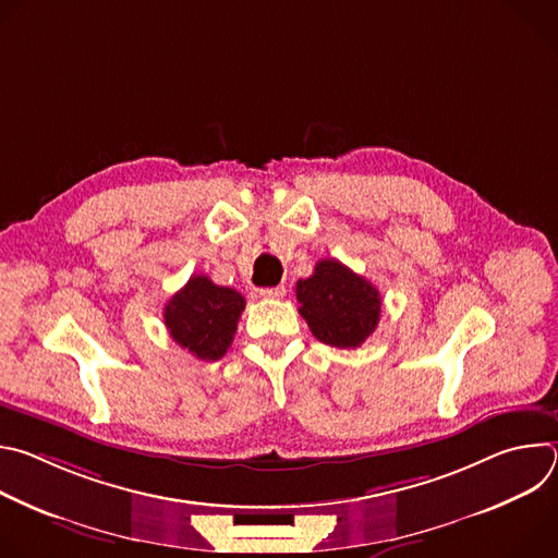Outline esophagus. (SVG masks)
Instances as JSON below:
<instances>
[{"label":"esophagus","mask_w":558,"mask_h":558,"mask_svg":"<svg viewBox=\"0 0 558 558\" xmlns=\"http://www.w3.org/2000/svg\"><path fill=\"white\" fill-rule=\"evenodd\" d=\"M284 295H287V289L282 284L269 287V289H260V298H265V300H280Z\"/></svg>","instance_id":"1"}]
</instances>
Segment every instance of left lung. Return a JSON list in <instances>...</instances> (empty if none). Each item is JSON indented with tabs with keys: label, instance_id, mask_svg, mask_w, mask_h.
I'll return each mask as SVG.
<instances>
[{
	"label": "left lung",
	"instance_id": "1",
	"mask_svg": "<svg viewBox=\"0 0 558 558\" xmlns=\"http://www.w3.org/2000/svg\"><path fill=\"white\" fill-rule=\"evenodd\" d=\"M295 298L311 333L336 349L360 347L379 323L377 287L336 258L320 260L313 276L298 280Z\"/></svg>",
	"mask_w": 558,
	"mask_h": 558
}]
</instances>
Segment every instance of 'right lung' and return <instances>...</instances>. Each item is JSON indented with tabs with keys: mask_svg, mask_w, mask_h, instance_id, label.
<instances>
[{
	"mask_svg": "<svg viewBox=\"0 0 558 558\" xmlns=\"http://www.w3.org/2000/svg\"><path fill=\"white\" fill-rule=\"evenodd\" d=\"M245 311V298L231 287H218L207 276H192L177 291L163 320L172 340L198 360H220L233 342L238 317Z\"/></svg>",
	"mask_w": 558,
	"mask_h": 558,
	"instance_id": "add662e5",
	"label": "right lung"
}]
</instances>
